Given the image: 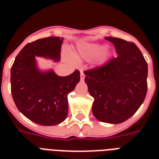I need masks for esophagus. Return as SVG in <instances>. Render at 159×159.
Listing matches in <instances>:
<instances>
[{
	"mask_svg": "<svg viewBox=\"0 0 159 159\" xmlns=\"http://www.w3.org/2000/svg\"><path fill=\"white\" fill-rule=\"evenodd\" d=\"M84 77H85V75H84V73L83 72V71H80V79H81V80H84Z\"/></svg>",
	"mask_w": 159,
	"mask_h": 159,
	"instance_id": "34e87169",
	"label": "esophagus"
}]
</instances>
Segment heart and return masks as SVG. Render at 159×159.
Here are the masks:
<instances>
[{
    "instance_id": "heart-1",
    "label": "heart",
    "mask_w": 159,
    "mask_h": 159,
    "mask_svg": "<svg viewBox=\"0 0 159 159\" xmlns=\"http://www.w3.org/2000/svg\"><path fill=\"white\" fill-rule=\"evenodd\" d=\"M103 50H104V46L98 44V43L80 45L78 48V57L88 58L90 57H93V56L102 52ZM105 57H106V53H103L102 60L104 59Z\"/></svg>"
}]
</instances>
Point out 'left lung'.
<instances>
[{
    "label": "left lung",
    "mask_w": 159,
    "mask_h": 159,
    "mask_svg": "<svg viewBox=\"0 0 159 159\" xmlns=\"http://www.w3.org/2000/svg\"><path fill=\"white\" fill-rule=\"evenodd\" d=\"M105 39L116 47L117 57L84 71V80L94 98V116L118 124L130 119L145 99L148 67L135 43L111 36Z\"/></svg>",
    "instance_id": "left-lung-1"
}]
</instances>
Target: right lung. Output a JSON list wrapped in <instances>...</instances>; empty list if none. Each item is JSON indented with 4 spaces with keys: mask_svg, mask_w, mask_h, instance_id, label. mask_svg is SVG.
<instances>
[{
    "mask_svg": "<svg viewBox=\"0 0 159 159\" xmlns=\"http://www.w3.org/2000/svg\"><path fill=\"white\" fill-rule=\"evenodd\" d=\"M63 40L50 36L29 43L11 67V92L16 107L31 121L42 126H54L65 120L67 95L80 80L78 70L59 76L52 70L42 71L37 67L36 57L60 61Z\"/></svg>",
    "mask_w": 159,
    "mask_h": 159,
    "instance_id": "right-lung-1",
    "label": "right lung"
}]
</instances>
